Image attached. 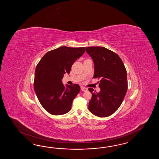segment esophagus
Segmentation results:
<instances>
[{
    "instance_id": "obj_1",
    "label": "esophagus",
    "mask_w": 159,
    "mask_h": 159,
    "mask_svg": "<svg viewBox=\"0 0 159 159\" xmlns=\"http://www.w3.org/2000/svg\"><path fill=\"white\" fill-rule=\"evenodd\" d=\"M81 90H82L83 92H86L87 91V89L86 87H81Z\"/></svg>"
}]
</instances>
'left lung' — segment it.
Returning a JSON list of instances; mask_svg holds the SVG:
<instances>
[{
	"mask_svg": "<svg viewBox=\"0 0 159 159\" xmlns=\"http://www.w3.org/2000/svg\"><path fill=\"white\" fill-rule=\"evenodd\" d=\"M86 51L94 63L93 78L98 82L100 92L89 88L92 97L89 110L94 116L107 117L120 107L128 89L126 70L120 57L110 49L102 47H86Z\"/></svg>",
	"mask_w": 159,
	"mask_h": 159,
	"instance_id": "8db88e82",
	"label": "left lung"
}]
</instances>
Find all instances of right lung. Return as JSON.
<instances>
[{
	"mask_svg": "<svg viewBox=\"0 0 159 159\" xmlns=\"http://www.w3.org/2000/svg\"><path fill=\"white\" fill-rule=\"evenodd\" d=\"M85 47L63 46L43 55L37 65L34 91L39 102L49 114L59 116L70 110L73 100L80 90L77 84L66 87L62 83L65 73L69 74L73 63L85 51Z\"/></svg>",
	"mask_w": 159,
	"mask_h": 159,
	"instance_id": "right-lung-1",
	"label": "right lung"
}]
</instances>
